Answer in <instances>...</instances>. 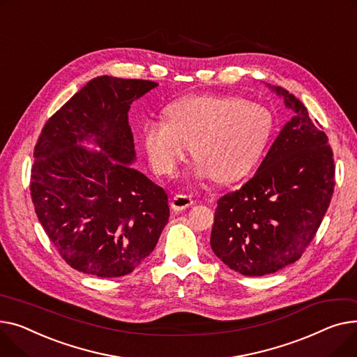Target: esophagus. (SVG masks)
Here are the masks:
<instances>
[{
  "label": "esophagus",
  "instance_id": "1",
  "mask_svg": "<svg viewBox=\"0 0 357 357\" xmlns=\"http://www.w3.org/2000/svg\"><path fill=\"white\" fill-rule=\"evenodd\" d=\"M193 203H195V200H193L192 196L181 195V193H180V195H176V196L173 197V200H172V207H173V211L181 212V211H184V208L190 207Z\"/></svg>",
  "mask_w": 357,
  "mask_h": 357
}]
</instances>
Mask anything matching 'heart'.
Returning a JSON list of instances; mask_svg holds the SVG:
<instances>
[{
    "mask_svg": "<svg viewBox=\"0 0 357 357\" xmlns=\"http://www.w3.org/2000/svg\"><path fill=\"white\" fill-rule=\"evenodd\" d=\"M165 116L146 122L141 132L153 169L162 176H174L195 144L200 176L236 180L257 164L274 130L268 109L236 96L183 98Z\"/></svg>",
    "mask_w": 357,
    "mask_h": 357,
    "instance_id": "b5f03b06",
    "label": "heart"
}]
</instances>
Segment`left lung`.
I'll use <instances>...</instances> for the list:
<instances>
[{
    "mask_svg": "<svg viewBox=\"0 0 357 357\" xmlns=\"http://www.w3.org/2000/svg\"><path fill=\"white\" fill-rule=\"evenodd\" d=\"M296 112L271 145L258 172L218 200L211 246L242 275L262 277L294 264L316 236L334 192L333 150L319 121L287 89Z\"/></svg>",
    "mask_w": 357,
    "mask_h": 357,
    "instance_id": "left-lung-1",
    "label": "left lung"
}]
</instances>
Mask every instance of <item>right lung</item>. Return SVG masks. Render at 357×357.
Masks as SVG:
<instances>
[{
    "mask_svg": "<svg viewBox=\"0 0 357 357\" xmlns=\"http://www.w3.org/2000/svg\"><path fill=\"white\" fill-rule=\"evenodd\" d=\"M158 83L99 76L45 123L34 146L30 195L61 259L83 274L114 278L149 257L169 222L164 188L131 169V103ZM95 136L103 153L77 141Z\"/></svg>",
    "mask_w": 357,
    "mask_h": 357,
    "instance_id": "obj_1",
    "label": "right lung"
}]
</instances>
